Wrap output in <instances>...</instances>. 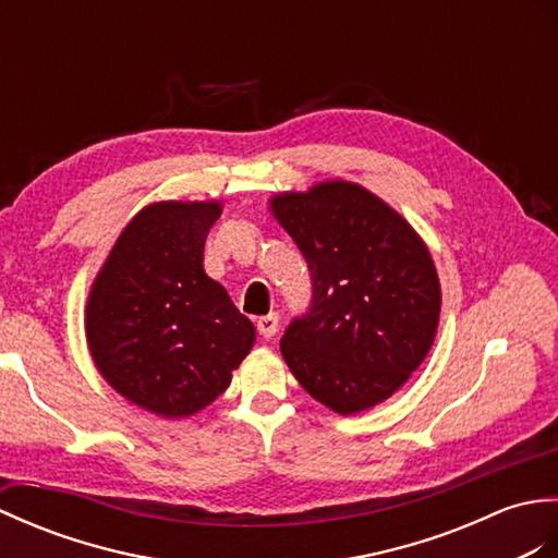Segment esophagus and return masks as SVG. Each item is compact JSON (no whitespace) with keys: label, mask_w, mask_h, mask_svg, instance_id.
Masks as SVG:
<instances>
[{"label":"esophagus","mask_w":558,"mask_h":558,"mask_svg":"<svg viewBox=\"0 0 558 558\" xmlns=\"http://www.w3.org/2000/svg\"><path fill=\"white\" fill-rule=\"evenodd\" d=\"M257 331H259V337H263V339L275 337V333L279 331V315L269 313L265 317H259L257 319Z\"/></svg>","instance_id":"1"}]
</instances>
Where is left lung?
<instances>
[{
    "label": "left lung",
    "instance_id": "1",
    "mask_svg": "<svg viewBox=\"0 0 558 558\" xmlns=\"http://www.w3.org/2000/svg\"><path fill=\"white\" fill-rule=\"evenodd\" d=\"M269 213L313 279L311 313L281 337L293 377L339 415L387 401L437 337L441 287L425 241L379 195L343 179L271 195Z\"/></svg>",
    "mask_w": 558,
    "mask_h": 558
}]
</instances>
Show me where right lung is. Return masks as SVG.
<instances>
[{
  "label": "right lung",
  "instance_id": "add662e5",
  "mask_svg": "<svg viewBox=\"0 0 558 558\" xmlns=\"http://www.w3.org/2000/svg\"><path fill=\"white\" fill-rule=\"evenodd\" d=\"M219 215V201L143 207L111 245L85 305L97 373L167 420L201 413L225 393L255 343L253 322L203 267Z\"/></svg>",
  "mask_w": 558,
  "mask_h": 558
}]
</instances>
